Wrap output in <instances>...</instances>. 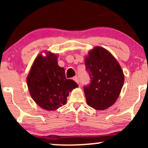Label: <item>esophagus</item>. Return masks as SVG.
Segmentation results:
<instances>
[{"label":"esophagus","mask_w":148,"mask_h":148,"mask_svg":"<svg viewBox=\"0 0 148 148\" xmlns=\"http://www.w3.org/2000/svg\"><path fill=\"white\" fill-rule=\"evenodd\" d=\"M73 79H74V81H75L77 83V84H79V77H78V76H74V77L73 78Z\"/></svg>","instance_id":"34e87169"}]
</instances>
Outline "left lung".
I'll use <instances>...</instances> for the list:
<instances>
[{
  "label": "left lung",
  "instance_id": "8db88e82",
  "mask_svg": "<svg viewBox=\"0 0 148 148\" xmlns=\"http://www.w3.org/2000/svg\"><path fill=\"white\" fill-rule=\"evenodd\" d=\"M90 84L84 86L88 104L96 110L108 108L116 101L125 76L118 62L102 47H95L85 60Z\"/></svg>",
  "mask_w": 148,
  "mask_h": 148
}]
</instances>
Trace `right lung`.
<instances>
[{
	"mask_svg": "<svg viewBox=\"0 0 148 148\" xmlns=\"http://www.w3.org/2000/svg\"><path fill=\"white\" fill-rule=\"evenodd\" d=\"M58 57L49 52L47 56L40 54L34 61L27 78L30 94L42 108L53 111L67 102L69 92L78 85L67 79L64 69L59 67Z\"/></svg>",
	"mask_w": 148,
	"mask_h": 148,
	"instance_id": "1",
	"label": "right lung"
}]
</instances>
